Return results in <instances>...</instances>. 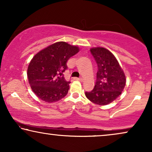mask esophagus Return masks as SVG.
Instances as JSON below:
<instances>
[{
  "label": "esophagus",
  "mask_w": 152,
  "mask_h": 152,
  "mask_svg": "<svg viewBox=\"0 0 152 152\" xmlns=\"http://www.w3.org/2000/svg\"><path fill=\"white\" fill-rule=\"evenodd\" d=\"M74 80H78V81H83V80L82 78H74Z\"/></svg>",
  "instance_id": "esophagus-1"
}]
</instances>
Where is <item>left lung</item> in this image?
<instances>
[{
  "label": "left lung",
  "mask_w": 152,
  "mask_h": 152,
  "mask_svg": "<svg viewBox=\"0 0 152 152\" xmlns=\"http://www.w3.org/2000/svg\"><path fill=\"white\" fill-rule=\"evenodd\" d=\"M98 66L96 82L93 90L86 96L95 104L105 106L112 103L124 90L126 76L117 58L104 47L90 48Z\"/></svg>",
  "instance_id": "obj_1"
}]
</instances>
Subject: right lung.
I'll return each mask as SVG.
<instances>
[{"instance_id": "add662e5", "label": "right lung", "mask_w": 152, "mask_h": 152, "mask_svg": "<svg viewBox=\"0 0 152 152\" xmlns=\"http://www.w3.org/2000/svg\"><path fill=\"white\" fill-rule=\"evenodd\" d=\"M78 46L65 42L52 44L37 53L28 66V83L32 92L46 103L62 99L67 94L69 81L63 76L66 62L79 52Z\"/></svg>"}]
</instances>
